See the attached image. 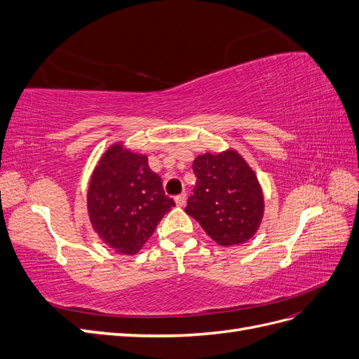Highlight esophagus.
Returning <instances> with one entry per match:
<instances>
[{
    "mask_svg": "<svg viewBox=\"0 0 359 359\" xmlns=\"http://www.w3.org/2000/svg\"><path fill=\"white\" fill-rule=\"evenodd\" d=\"M175 202H177L178 206H184V205H186V202H187V194L186 193L178 194V196L175 198Z\"/></svg>",
    "mask_w": 359,
    "mask_h": 359,
    "instance_id": "34e87169",
    "label": "esophagus"
}]
</instances>
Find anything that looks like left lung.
Here are the masks:
<instances>
[{
    "instance_id": "obj_1",
    "label": "left lung",
    "mask_w": 359,
    "mask_h": 359,
    "mask_svg": "<svg viewBox=\"0 0 359 359\" xmlns=\"http://www.w3.org/2000/svg\"><path fill=\"white\" fill-rule=\"evenodd\" d=\"M196 186L186 212L220 245L252 238L264 217V194L245 160L233 149L206 153L193 161Z\"/></svg>"
}]
</instances>
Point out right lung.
<instances>
[{"label":"right lung","instance_id":"obj_1","mask_svg":"<svg viewBox=\"0 0 359 359\" xmlns=\"http://www.w3.org/2000/svg\"><path fill=\"white\" fill-rule=\"evenodd\" d=\"M175 206L148 157L114 145L94 169L88 190L90 220L102 240L121 255H135Z\"/></svg>","mask_w":359,"mask_h":359}]
</instances>
